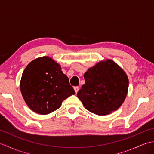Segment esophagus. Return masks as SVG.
I'll list each match as a JSON object with an SVG mask.
<instances>
[{
	"instance_id": "34e87169",
	"label": "esophagus",
	"mask_w": 154,
	"mask_h": 154,
	"mask_svg": "<svg viewBox=\"0 0 154 154\" xmlns=\"http://www.w3.org/2000/svg\"><path fill=\"white\" fill-rule=\"evenodd\" d=\"M74 90L75 91V93H76V94H77L78 93V91H79V87H75Z\"/></svg>"
}]
</instances>
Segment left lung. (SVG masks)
<instances>
[{
  "instance_id": "obj_1",
  "label": "left lung",
  "mask_w": 154,
  "mask_h": 154,
  "mask_svg": "<svg viewBox=\"0 0 154 154\" xmlns=\"http://www.w3.org/2000/svg\"><path fill=\"white\" fill-rule=\"evenodd\" d=\"M85 83L77 97L85 109L97 115H106L119 109L125 100L128 78L119 65L111 60L101 61L84 74Z\"/></svg>"
}]
</instances>
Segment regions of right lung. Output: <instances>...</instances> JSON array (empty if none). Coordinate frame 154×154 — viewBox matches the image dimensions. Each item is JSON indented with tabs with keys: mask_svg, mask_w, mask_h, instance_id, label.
Wrapping results in <instances>:
<instances>
[{
	"mask_svg": "<svg viewBox=\"0 0 154 154\" xmlns=\"http://www.w3.org/2000/svg\"><path fill=\"white\" fill-rule=\"evenodd\" d=\"M20 87L28 106L43 115L56 110L65 99L75 94L60 65L48 56L35 59L27 65Z\"/></svg>",
	"mask_w": 154,
	"mask_h": 154,
	"instance_id": "add662e5",
	"label": "right lung"
}]
</instances>
